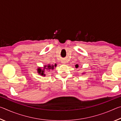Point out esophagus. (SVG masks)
Returning <instances> with one entry per match:
<instances>
[{"label":"esophagus","mask_w":121,"mask_h":121,"mask_svg":"<svg viewBox=\"0 0 121 121\" xmlns=\"http://www.w3.org/2000/svg\"><path fill=\"white\" fill-rule=\"evenodd\" d=\"M65 62H63V63H65Z\"/></svg>","instance_id":"1"}]
</instances>
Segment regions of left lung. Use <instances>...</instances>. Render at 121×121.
<instances>
[{"mask_svg": "<svg viewBox=\"0 0 121 121\" xmlns=\"http://www.w3.org/2000/svg\"><path fill=\"white\" fill-rule=\"evenodd\" d=\"M78 65H76V68H78Z\"/></svg>", "mask_w": 121, "mask_h": 121, "instance_id": "left-lung-1", "label": "left lung"}]
</instances>
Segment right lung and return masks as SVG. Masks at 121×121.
Here are the masks:
<instances>
[{
    "label": "right lung",
    "instance_id": "right-lung-1",
    "mask_svg": "<svg viewBox=\"0 0 121 121\" xmlns=\"http://www.w3.org/2000/svg\"><path fill=\"white\" fill-rule=\"evenodd\" d=\"M55 65V67H56V65ZM46 66H45L44 67V69L46 68ZM48 68H48V69H54V65H52V66H51V65H48ZM38 73H40V74L42 75H44V76L45 75H44V70H42V69H38Z\"/></svg>",
    "mask_w": 121,
    "mask_h": 121
}]
</instances>
